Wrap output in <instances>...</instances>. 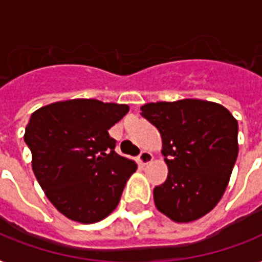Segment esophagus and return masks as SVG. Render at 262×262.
Masks as SVG:
<instances>
[{
	"mask_svg": "<svg viewBox=\"0 0 262 262\" xmlns=\"http://www.w3.org/2000/svg\"><path fill=\"white\" fill-rule=\"evenodd\" d=\"M152 159H154V156H152L151 152L148 151H143L139 155V162L141 164H148L149 162H152Z\"/></svg>",
	"mask_w": 262,
	"mask_h": 262,
	"instance_id": "esophagus-1",
	"label": "esophagus"
}]
</instances>
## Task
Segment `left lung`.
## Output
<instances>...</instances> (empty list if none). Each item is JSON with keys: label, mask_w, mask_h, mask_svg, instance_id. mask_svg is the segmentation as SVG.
I'll list each match as a JSON object with an SVG mask.
<instances>
[{"label": "left lung", "mask_w": 262, "mask_h": 262, "mask_svg": "<svg viewBox=\"0 0 262 262\" xmlns=\"http://www.w3.org/2000/svg\"><path fill=\"white\" fill-rule=\"evenodd\" d=\"M141 115L158 127L168 166L154 189L155 205L178 223L193 222L220 201L238 158V122L217 103L183 99L148 103Z\"/></svg>", "instance_id": "8db88e82"}]
</instances>
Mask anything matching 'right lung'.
I'll return each instance as SVG.
<instances>
[{
  "label": "right lung",
  "mask_w": 262,
  "mask_h": 262,
  "mask_svg": "<svg viewBox=\"0 0 262 262\" xmlns=\"http://www.w3.org/2000/svg\"><path fill=\"white\" fill-rule=\"evenodd\" d=\"M127 111L126 104L72 99L31 115L24 141L32 170L47 199L69 219L95 223L118 205L137 166L115 152L108 129Z\"/></svg>",
  "instance_id": "add662e5"
}]
</instances>
